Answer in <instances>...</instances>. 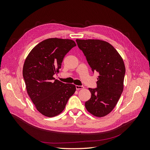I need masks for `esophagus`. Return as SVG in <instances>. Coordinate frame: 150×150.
Instances as JSON below:
<instances>
[{"instance_id": "34e87169", "label": "esophagus", "mask_w": 150, "mask_h": 150, "mask_svg": "<svg viewBox=\"0 0 150 150\" xmlns=\"http://www.w3.org/2000/svg\"><path fill=\"white\" fill-rule=\"evenodd\" d=\"M76 88L77 90H79V89H84V87L83 86H78V85H76Z\"/></svg>"}]
</instances>
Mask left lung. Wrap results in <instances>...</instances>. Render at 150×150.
Returning <instances> with one entry per match:
<instances>
[{
    "label": "left lung",
    "mask_w": 150,
    "mask_h": 150,
    "mask_svg": "<svg viewBox=\"0 0 150 150\" xmlns=\"http://www.w3.org/2000/svg\"><path fill=\"white\" fill-rule=\"evenodd\" d=\"M93 72H98L97 88H89L91 97L86 110L96 117L105 116L116 106L124 88L125 66L112 45L99 39H76Z\"/></svg>",
    "instance_id": "obj_1"
}]
</instances>
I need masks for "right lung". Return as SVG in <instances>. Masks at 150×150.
<instances>
[{
    "instance_id": "obj_1",
    "label": "right lung",
    "mask_w": 150,
    "mask_h": 150,
    "mask_svg": "<svg viewBox=\"0 0 150 150\" xmlns=\"http://www.w3.org/2000/svg\"><path fill=\"white\" fill-rule=\"evenodd\" d=\"M76 46L71 39H47L36 45L25 59L22 74L27 92L37 110L45 116L59 115L76 91L75 85L53 77L59 71L66 54Z\"/></svg>"
}]
</instances>
